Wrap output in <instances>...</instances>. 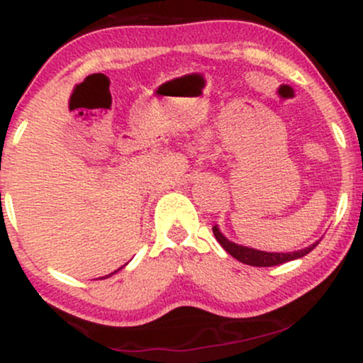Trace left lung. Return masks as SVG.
<instances>
[{"label": "left lung", "mask_w": 363, "mask_h": 363, "mask_svg": "<svg viewBox=\"0 0 363 363\" xmlns=\"http://www.w3.org/2000/svg\"><path fill=\"white\" fill-rule=\"evenodd\" d=\"M213 234L216 237V240L220 242V245H222L225 251L230 254L232 257H235L237 261L244 262V264L257 266V268L277 266V264H283V262H286V261L298 259V257L309 254L312 249L319 244V240H318V242L309 245V247L301 249V251H294V252H264V251H257V249L245 247V245L230 242V240H228L227 237H225L222 232L218 230V227H216V225L213 227Z\"/></svg>", "instance_id": "1"}]
</instances>
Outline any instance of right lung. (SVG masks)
<instances>
[{"instance_id": "right-lung-1", "label": "right lung", "mask_w": 363, "mask_h": 363, "mask_svg": "<svg viewBox=\"0 0 363 363\" xmlns=\"http://www.w3.org/2000/svg\"><path fill=\"white\" fill-rule=\"evenodd\" d=\"M121 268H123V266H121ZM121 268H119V269H121ZM119 269H116V272H114V273H118V272H119ZM114 273H111V274H114ZM111 274H107V277H104V278H109V277H111ZM101 280H102V278H101Z\"/></svg>"}]
</instances>
